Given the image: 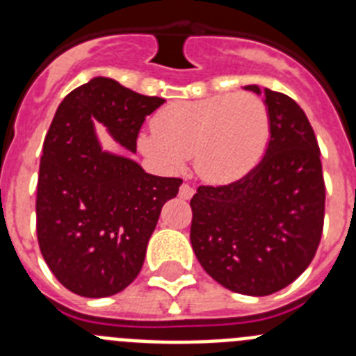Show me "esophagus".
Returning <instances> with one entry per match:
<instances>
[{"label":"esophagus","instance_id":"obj_1","mask_svg":"<svg viewBox=\"0 0 356 356\" xmlns=\"http://www.w3.org/2000/svg\"><path fill=\"white\" fill-rule=\"evenodd\" d=\"M178 196H180L181 200H191V197L194 196V188L191 187V185H188V184H181L180 193H178Z\"/></svg>","mask_w":356,"mask_h":356}]
</instances>
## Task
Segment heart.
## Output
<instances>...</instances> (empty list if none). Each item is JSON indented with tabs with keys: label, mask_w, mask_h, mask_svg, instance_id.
I'll list each match as a JSON object with an SVG mask.
<instances>
[{
	"label": "heart",
	"mask_w": 356,
	"mask_h": 356,
	"mask_svg": "<svg viewBox=\"0 0 356 356\" xmlns=\"http://www.w3.org/2000/svg\"><path fill=\"white\" fill-rule=\"evenodd\" d=\"M269 110L251 92L178 99L156 112L139 147L160 168L178 171L188 155L200 178L229 184L260 162L269 143Z\"/></svg>",
	"instance_id": "1"
}]
</instances>
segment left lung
I'll use <instances>...</instances> for the list:
<instances>
[{
  "label": "left lung",
  "instance_id": "left-lung-1",
  "mask_svg": "<svg viewBox=\"0 0 356 356\" xmlns=\"http://www.w3.org/2000/svg\"><path fill=\"white\" fill-rule=\"evenodd\" d=\"M264 94L271 139L246 176L201 185L191 200V244L201 267L229 291L269 296L292 284L312 262L325 221V180L301 106L282 92Z\"/></svg>",
  "mask_w": 356,
  "mask_h": 356
}]
</instances>
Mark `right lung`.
Returning <instances> with one entry per match:
<instances>
[{"instance_id": "1", "label": "right lung", "mask_w": 356, "mask_h": 356, "mask_svg": "<svg viewBox=\"0 0 356 356\" xmlns=\"http://www.w3.org/2000/svg\"><path fill=\"white\" fill-rule=\"evenodd\" d=\"M163 102L96 76L56 108L40 156L37 238L53 275L74 294L106 298L137 278L163 203L181 185L103 151L94 121L135 153L146 115Z\"/></svg>"}]
</instances>
